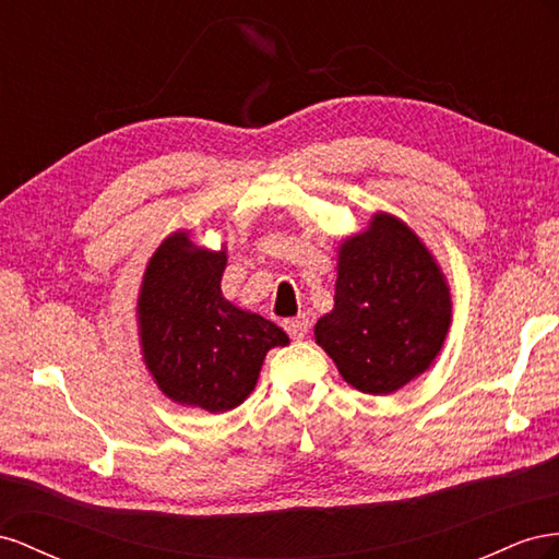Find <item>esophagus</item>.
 I'll return each instance as SVG.
<instances>
[{
	"mask_svg": "<svg viewBox=\"0 0 559 559\" xmlns=\"http://www.w3.org/2000/svg\"><path fill=\"white\" fill-rule=\"evenodd\" d=\"M283 328H285V332L290 334L293 340H305L307 337V332H309V328H311V323H309V318L307 316H295V318H285L283 321Z\"/></svg>",
	"mask_w": 559,
	"mask_h": 559,
	"instance_id": "obj_1",
	"label": "esophagus"
}]
</instances>
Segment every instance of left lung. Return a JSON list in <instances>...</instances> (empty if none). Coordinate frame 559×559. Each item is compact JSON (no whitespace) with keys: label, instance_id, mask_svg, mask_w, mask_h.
Segmentation results:
<instances>
[{"label":"left lung","instance_id":"8db88e82","mask_svg":"<svg viewBox=\"0 0 559 559\" xmlns=\"http://www.w3.org/2000/svg\"><path fill=\"white\" fill-rule=\"evenodd\" d=\"M450 323V285L433 254L403 219L377 213L342 241L334 309L313 334L350 386L389 395L430 368Z\"/></svg>","mask_w":559,"mask_h":559}]
</instances>
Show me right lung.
<instances>
[{"instance_id":"obj_1","label":"right lung","mask_w":559,"mask_h":559,"mask_svg":"<svg viewBox=\"0 0 559 559\" xmlns=\"http://www.w3.org/2000/svg\"><path fill=\"white\" fill-rule=\"evenodd\" d=\"M225 266V248L205 250L175 231L152 254L138 295L142 356L156 386L211 414L241 405L266 350L290 342L276 323L222 297Z\"/></svg>"}]
</instances>
